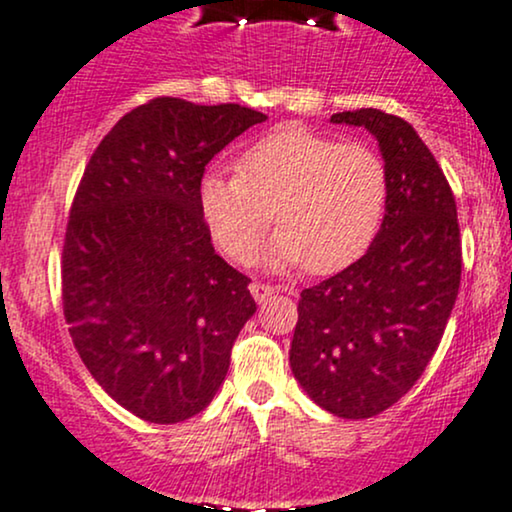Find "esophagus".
Here are the masks:
<instances>
[{"label":"esophagus","instance_id":"esophagus-1","mask_svg":"<svg viewBox=\"0 0 512 512\" xmlns=\"http://www.w3.org/2000/svg\"><path fill=\"white\" fill-rule=\"evenodd\" d=\"M249 290H251V294H254L256 302H266L270 294H275V287L266 285V282H251Z\"/></svg>","mask_w":512,"mask_h":512}]
</instances>
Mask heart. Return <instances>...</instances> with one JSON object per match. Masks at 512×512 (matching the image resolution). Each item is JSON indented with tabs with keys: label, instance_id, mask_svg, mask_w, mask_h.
Masks as SVG:
<instances>
[{
	"label": "heart",
	"instance_id": "b5f03b06",
	"mask_svg": "<svg viewBox=\"0 0 512 512\" xmlns=\"http://www.w3.org/2000/svg\"><path fill=\"white\" fill-rule=\"evenodd\" d=\"M390 194L386 160L362 141L282 126L237 158V172L208 170L198 206L215 244L234 263H249L270 222L278 237L268 266H302L330 275L366 254L381 230Z\"/></svg>",
	"mask_w": 512,
	"mask_h": 512
}]
</instances>
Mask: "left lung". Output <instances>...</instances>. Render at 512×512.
Wrapping results in <instances>:
<instances>
[{"label": "left lung", "instance_id": "obj_1", "mask_svg": "<svg viewBox=\"0 0 512 512\" xmlns=\"http://www.w3.org/2000/svg\"><path fill=\"white\" fill-rule=\"evenodd\" d=\"M330 122L376 136L390 194L369 251L302 292L290 366L323 410L369 419L419 381L443 338L462 273L458 208L441 165L405 119L366 107Z\"/></svg>", "mask_w": 512, "mask_h": 512}]
</instances>
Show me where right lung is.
Returning a JSON list of instances; mask_svg holds the SVG:
<instances>
[{"label":"right lung","instance_id":"right-lung-1","mask_svg":"<svg viewBox=\"0 0 512 512\" xmlns=\"http://www.w3.org/2000/svg\"><path fill=\"white\" fill-rule=\"evenodd\" d=\"M261 122L234 102L153 98L112 126L78 182L62 251L69 335L102 390L150 424L206 410L256 311L251 278L215 254L198 184Z\"/></svg>","mask_w":512,"mask_h":512}]
</instances>
